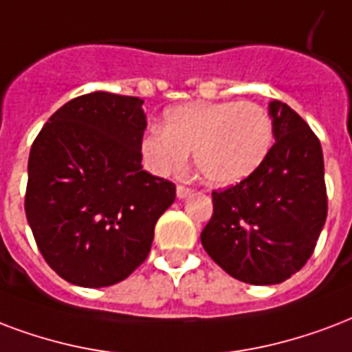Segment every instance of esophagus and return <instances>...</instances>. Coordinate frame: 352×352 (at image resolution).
<instances>
[{"label": "esophagus", "instance_id": "1", "mask_svg": "<svg viewBox=\"0 0 352 352\" xmlns=\"http://www.w3.org/2000/svg\"><path fill=\"white\" fill-rule=\"evenodd\" d=\"M192 194V190L186 186H177V197L179 199H184V197H188V195Z\"/></svg>", "mask_w": 352, "mask_h": 352}]
</instances>
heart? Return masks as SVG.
<instances>
[{
    "mask_svg": "<svg viewBox=\"0 0 352 352\" xmlns=\"http://www.w3.org/2000/svg\"><path fill=\"white\" fill-rule=\"evenodd\" d=\"M273 147V123L253 101H192L164 112L162 129L142 134L144 164L160 177L184 168L192 151L195 170L214 186L251 177Z\"/></svg>",
    "mask_w": 352,
    "mask_h": 352,
    "instance_id": "obj_1",
    "label": "heart"
}]
</instances>
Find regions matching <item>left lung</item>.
<instances>
[{"label": "left lung", "mask_w": 352, "mask_h": 352, "mask_svg": "<svg viewBox=\"0 0 352 352\" xmlns=\"http://www.w3.org/2000/svg\"><path fill=\"white\" fill-rule=\"evenodd\" d=\"M273 144L245 181L212 192L214 214L201 243L230 277L254 286L284 283L307 264L327 219L318 136L283 101L270 103Z\"/></svg>", "instance_id": "1"}]
</instances>
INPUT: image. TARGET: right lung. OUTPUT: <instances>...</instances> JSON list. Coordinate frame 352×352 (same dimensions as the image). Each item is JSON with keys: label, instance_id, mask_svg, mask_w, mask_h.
<instances>
[{"label": "right lung", "instance_id": "obj_1", "mask_svg": "<svg viewBox=\"0 0 352 352\" xmlns=\"http://www.w3.org/2000/svg\"><path fill=\"white\" fill-rule=\"evenodd\" d=\"M144 99L92 92L63 104L29 153L25 214L58 277L85 288L127 278L151 251L175 184L142 168Z\"/></svg>", "mask_w": 352, "mask_h": 352}]
</instances>
